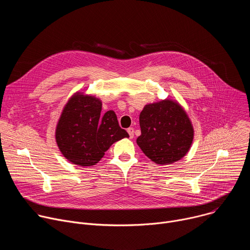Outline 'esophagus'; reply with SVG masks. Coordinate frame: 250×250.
I'll return each instance as SVG.
<instances>
[{
	"label": "esophagus",
	"instance_id": "34e87169",
	"mask_svg": "<svg viewBox=\"0 0 250 250\" xmlns=\"http://www.w3.org/2000/svg\"><path fill=\"white\" fill-rule=\"evenodd\" d=\"M127 132L129 134V138H133V136H134V129H133V127H128L127 128Z\"/></svg>",
	"mask_w": 250,
	"mask_h": 250
}]
</instances>
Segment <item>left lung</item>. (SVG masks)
<instances>
[{
	"label": "left lung",
	"mask_w": 250,
	"mask_h": 250,
	"mask_svg": "<svg viewBox=\"0 0 250 250\" xmlns=\"http://www.w3.org/2000/svg\"><path fill=\"white\" fill-rule=\"evenodd\" d=\"M141 134L136 144L156 164L166 165L183 158L189 151L194 128L185 110L173 100L146 104L139 115Z\"/></svg>",
	"instance_id": "obj_1"
}]
</instances>
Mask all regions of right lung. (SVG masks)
<instances>
[{
  "label": "right lung",
  "instance_id": "1",
  "mask_svg": "<svg viewBox=\"0 0 250 250\" xmlns=\"http://www.w3.org/2000/svg\"><path fill=\"white\" fill-rule=\"evenodd\" d=\"M100 99L76 93L69 99L57 123L55 138L58 148L70 162L79 166L98 163L116 141L129 137L119 125L117 115H104Z\"/></svg>",
  "mask_w": 250,
  "mask_h": 250
}]
</instances>
